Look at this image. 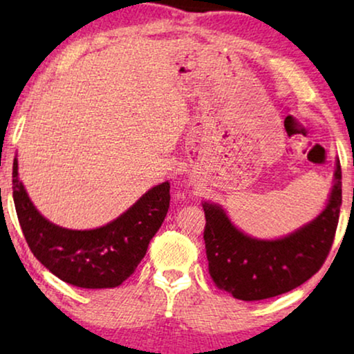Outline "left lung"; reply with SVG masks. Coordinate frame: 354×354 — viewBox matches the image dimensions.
I'll return each mask as SVG.
<instances>
[{
	"label": "left lung",
	"mask_w": 354,
	"mask_h": 354,
	"mask_svg": "<svg viewBox=\"0 0 354 354\" xmlns=\"http://www.w3.org/2000/svg\"><path fill=\"white\" fill-rule=\"evenodd\" d=\"M207 269L216 287L243 301L287 293L311 279L326 261L342 206V167L335 161L326 207L280 239H256L240 230L219 203L203 201Z\"/></svg>",
	"instance_id": "obj_1"
}]
</instances>
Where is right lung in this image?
Returning <instances> with one entry per match:
<instances>
[{"label": "right lung", "instance_id": "right-lung-1", "mask_svg": "<svg viewBox=\"0 0 354 354\" xmlns=\"http://www.w3.org/2000/svg\"><path fill=\"white\" fill-rule=\"evenodd\" d=\"M171 183L162 182L108 224L88 230L66 229L48 221L33 205L12 164V198L32 253L64 282L80 288L119 287L135 272L149 241L167 214Z\"/></svg>", "mask_w": 354, "mask_h": 354}]
</instances>
